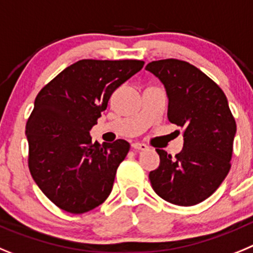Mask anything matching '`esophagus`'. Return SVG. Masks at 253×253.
<instances>
[{"instance_id":"34e87169","label":"esophagus","mask_w":253,"mask_h":253,"mask_svg":"<svg viewBox=\"0 0 253 253\" xmlns=\"http://www.w3.org/2000/svg\"><path fill=\"white\" fill-rule=\"evenodd\" d=\"M132 149L136 150V151H146L147 146L142 142H133L132 143Z\"/></svg>"}]
</instances>
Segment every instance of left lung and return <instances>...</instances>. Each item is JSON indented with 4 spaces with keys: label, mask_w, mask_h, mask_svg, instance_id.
Wrapping results in <instances>:
<instances>
[{
    "label": "left lung",
    "mask_w": 253,
    "mask_h": 253,
    "mask_svg": "<svg viewBox=\"0 0 253 253\" xmlns=\"http://www.w3.org/2000/svg\"><path fill=\"white\" fill-rule=\"evenodd\" d=\"M146 70L165 85L168 118L183 128L184 146L172 158L156 150L160 165L149 177L155 193L175 206L211 197L231 169L236 121L219 85L188 61H151Z\"/></svg>",
    "instance_id": "8db88e82"
}]
</instances>
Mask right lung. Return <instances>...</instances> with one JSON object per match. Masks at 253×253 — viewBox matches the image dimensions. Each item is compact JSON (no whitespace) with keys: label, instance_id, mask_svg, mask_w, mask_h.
Masks as SVG:
<instances>
[{"label":"right lung","instance_id":"add662e5","mask_svg":"<svg viewBox=\"0 0 253 253\" xmlns=\"http://www.w3.org/2000/svg\"><path fill=\"white\" fill-rule=\"evenodd\" d=\"M143 64L83 59L59 73L36 95L26 124L29 169L42 192L63 211H89L112 192L129 143H93L89 131L112 93Z\"/></svg>","mask_w":253,"mask_h":253}]
</instances>
